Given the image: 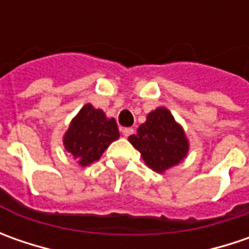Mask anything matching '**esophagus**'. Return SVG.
Here are the masks:
<instances>
[{
    "label": "esophagus",
    "instance_id": "obj_1",
    "mask_svg": "<svg viewBox=\"0 0 249 249\" xmlns=\"http://www.w3.org/2000/svg\"><path fill=\"white\" fill-rule=\"evenodd\" d=\"M133 133H134V130L131 129V127H123V129H122V134H123L124 137H129Z\"/></svg>",
    "mask_w": 249,
    "mask_h": 249
}]
</instances>
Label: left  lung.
Instances as JSON below:
<instances>
[{"instance_id": "8db88e82", "label": "left lung", "mask_w": 249, "mask_h": 249, "mask_svg": "<svg viewBox=\"0 0 249 249\" xmlns=\"http://www.w3.org/2000/svg\"><path fill=\"white\" fill-rule=\"evenodd\" d=\"M129 141L157 173L178 165L188 152L184 130L163 107L149 112L145 123L140 124L137 134L130 136Z\"/></svg>"}]
</instances>
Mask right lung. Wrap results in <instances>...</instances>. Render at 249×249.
Listing matches in <instances>:
<instances>
[{"mask_svg": "<svg viewBox=\"0 0 249 249\" xmlns=\"http://www.w3.org/2000/svg\"><path fill=\"white\" fill-rule=\"evenodd\" d=\"M118 139L116 120L107 118L102 110L87 104L71 122L63 136V145L80 166H89L98 160L110 142Z\"/></svg>", "mask_w": 249, "mask_h": 249, "instance_id": "right-lung-1", "label": "right lung"}]
</instances>
